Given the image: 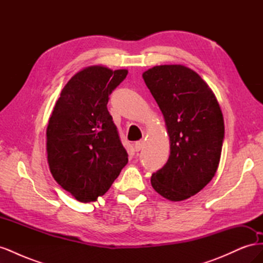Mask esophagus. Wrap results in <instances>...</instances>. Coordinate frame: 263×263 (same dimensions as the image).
Returning <instances> with one entry per match:
<instances>
[{"label":"esophagus","instance_id":"34e87169","mask_svg":"<svg viewBox=\"0 0 263 263\" xmlns=\"http://www.w3.org/2000/svg\"><path fill=\"white\" fill-rule=\"evenodd\" d=\"M142 147H144V141H142V140L135 142V150H136V151H140L142 149Z\"/></svg>","mask_w":263,"mask_h":263}]
</instances>
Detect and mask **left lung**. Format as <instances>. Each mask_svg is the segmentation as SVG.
Wrapping results in <instances>:
<instances>
[{"label":"left lung","mask_w":263,"mask_h":263,"mask_svg":"<svg viewBox=\"0 0 263 263\" xmlns=\"http://www.w3.org/2000/svg\"><path fill=\"white\" fill-rule=\"evenodd\" d=\"M163 114L170 156L151 176L157 193L172 202L184 201L205 187L218 168L224 117L216 97L195 71L163 65L142 73Z\"/></svg>","instance_id":"obj_1"}]
</instances>
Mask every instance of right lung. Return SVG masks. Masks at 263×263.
<instances>
[{"label":"right lung","mask_w":263,"mask_h":263,"mask_svg":"<svg viewBox=\"0 0 263 263\" xmlns=\"http://www.w3.org/2000/svg\"><path fill=\"white\" fill-rule=\"evenodd\" d=\"M128 71L90 66L63 87L47 126V155L53 179L77 201L104 195L128 162L107 109L108 95Z\"/></svg>","instance_id":"right-lung-1"}]
</instances>
